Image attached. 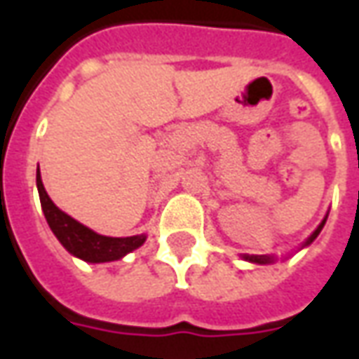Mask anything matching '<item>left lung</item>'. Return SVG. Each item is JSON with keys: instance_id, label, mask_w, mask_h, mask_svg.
Wrapping results in <instances>:
<instances>
[{"instance_id": "1", "label": "left lung", "mask_w": 359, "mask_h": 359, "mask_svg": "<svg viewBox=\"0 0 359 359\" xmlns=\"http://www.w3.org/2000/svg\"><path fill=\"white\" fill-rule=\"evenodd\" d=\"M327 217H329V213L325 215L323 221H321V223L317 225L316 231L309 234L308 238H306V242H304V244H302V246L298 250L306 248V246H309L311 242L316 241L317 236H319V233H321V229H323V226H325V223H327ZM241 257H242V259H244V262H250V264H257V265H271V264H275V262H277V259H278V257L275 256V254H264V256H254V254L250 256V254H242Z\"/></svg>"}]
</instances>
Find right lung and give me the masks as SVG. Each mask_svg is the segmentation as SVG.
I'll list each match as a JSON object with an SVG mask.
<instances>
[{"mask_svg":"<svg viewBox=\"0 0 359 359\" xmlns=\"http://www.w3.org/2000/svg\"><path fill=\"white\" fill-rule=\"evenodd\" d=\"M36 188L40 194V203L46 215V221L50 225L51 233L61 242V246L71 254L79 257L86 264H107L117 262L126 254H130L136 248H140L146 242V234H134V236H103L86 225L79 223L76 219L67 215L53 203L46 188H43L40 167L36 171Z\"/></svg>","mask_w":359,"mask_h":359,"instance_id":"right-lung-1","label":"right lung"}]
</instances>
